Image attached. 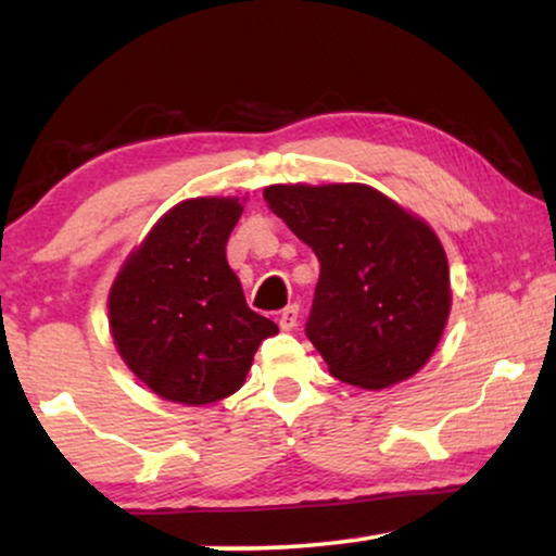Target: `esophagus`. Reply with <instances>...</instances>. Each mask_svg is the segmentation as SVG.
I'll use <instances>...</instances> for the list:
<instances>
[{
  "instance_id": "34e87169",
  "label": "esophagus",
  "mask_w": 556,
  "mask_h": 556,
  "mask_svg": "<svg viewBox=\"0 0 556 556\" xmlns=\"http://www.w3.org/2000/svg\"><path fill=\"white\" fill-rule=\"evenodd\" d=\"M278 326L283 331H293L295 326H299V306H295V303H291V306H286L283 311H280Z\"/></svg>"
}]
</instances>
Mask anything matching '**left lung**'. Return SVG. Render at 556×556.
Returning a JSON list of instances; mask_svg holds the SVG:
<instances>
[{"label":"left lung","instance_id":"8db88e82","mask_svg":"<svg viewBox=\"0 0 556 556\" xmlns=\"http://www.w3.org/2000/svg\"><path fill=\"white\" fill-rule=\"evenodd\" d=\"M265 202L321 263L306 324L341 382L384 390L417 375L451 314V270L425 219L367 185H270Z\"/></svg>","mask_w":556,"mask_h":556}]
</instances>
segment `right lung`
Wrapping results in <instances>:
<instances>
[{"mask_svg":"<svg viewBox=\"0 0 556 556\" xmlns=\"http://www.w3.org/2000/svg\"><path fill=\"white\" fill-rule=\"evenodd\" d=\"M238 197H197L159 217L126 257L109 293L113 344L162 400L210 405L245 382L278 326L245 303L225 245L242 215Z\"/></svg>","mask_w":556,"mask_h":556,"instance_id":"add662e5","label":"right lung"}]
</instances>
